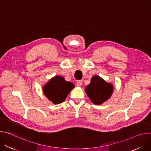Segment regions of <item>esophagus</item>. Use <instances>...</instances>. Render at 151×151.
<instances>
[{
    "instance_id": "esophagus-1",
    "label": "esophagus",
    "mask_w": 151,
    "mask_h": 151,
    "mask_svg": "<svg viewBox=\"0 0 151 151\" xmlns=\"http://www.w3.org/2000/svg\"><path fill=\"white\" fill-rule=\"evenodd\" d=\"M76 85L77 86H80L82 85V81L81 80H77L76 81Z\"/></svg>"
}]
</instances>
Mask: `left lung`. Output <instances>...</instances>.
I'll use <instances>...</instances> for the list:
<instances>
[{
    "label": "left lung",
    "mask_w": 151,
    "mask_h": 151,
    "mask_svg": "<svg viewBox=\"0 0 151 151\" xmlns=\"http://www.w3.org/2000/svg\"><path fill=\"white\" fill-rule=\"evenodd\" d=\"M85 91L92 102L95 104L99 105L111 96L113 86L100 77L95 76L92 78L91 83L86 87Z\"/></svg>",
    "instance_id": "obj_1"
}]
</instances>
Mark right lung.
I'll return each mask as SVG.
<instances>
[{"instance_id":"obj_1","label":"right lung","mask_w":151,"mask_h":151,"mask_svg":"<svg viewBox=\"0 0 151 151\" xmlns=\"http://www.w3.org/2000/svg\"><path fill=\"white\" fill-rule=\"evenodd\" d=\"M74 88L73 83L65 81L63 77L55 76L44 87L43 92L53 103L58 104L65 101Z\"/></svg>"}]
</instances>
